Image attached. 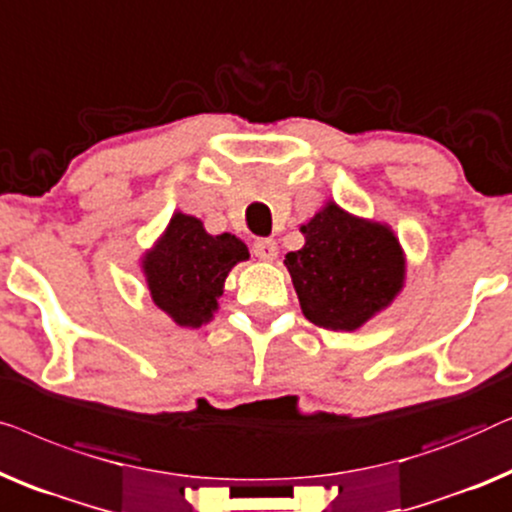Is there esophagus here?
<instances>
[{
    "mask_svg": "<svg viewBox=\"0 0 512 512\" xmlns=\"http://www.w3.org/2000/svg\"><path fill=\"white\" fill-rule=\"evenodd\" d=\"M253 253L255 257L264 259V262H273V259L278 257V246L273 239H257L253 243Z\"/></svg>",
    "mask_w": 512,
    "mask_h": 512,
    "instance_id": "34e87169",
    "label": "esophagus"
}]
</instances>
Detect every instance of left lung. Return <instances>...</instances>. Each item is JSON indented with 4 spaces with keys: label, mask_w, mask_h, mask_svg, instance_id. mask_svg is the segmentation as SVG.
Returning <instances> with one entry per match:
<instances>
[{
    "label": "left lung",
    "mask_w": 512,
    "mask_h": 512,
    "mask_svg": "<svg viewBox=\"0 0 512 512\" xmlns=\"http://www.w3.org/2000/svg\"><path fill=\"white\" fill-rule=\"evenodd\" d=\"M304 248L285 255L301 311L313 325L355 331L401 292L406 257L383 222L357 218L334 201L301 225Z\"/></svg>",
    "instance_id": "left-lung-1"
}]
</instances>
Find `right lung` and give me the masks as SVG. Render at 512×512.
<instances>
[{
	"instance_id": "right-lung-1",
	"label": "right lung",
	"mask_w": 512,
	"mask_h": 512,
	"mask_svg": "<svg viewBox=\"0 0 512 512\" xmlns=\"http://www.w3.org/2000/svg\"><path fill=\"white\" fill-rule=\"evenodd\" d=\"M248 246L234 234L211 236L194 215L174 213L141 259L150 297L176 325L197 329L218 311L227 273L246 262Z\"/></svg>"
}]
</instances>
